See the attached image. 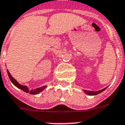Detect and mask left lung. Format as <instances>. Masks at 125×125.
Wrapping results in <instances>:
<instances>
[{
    "label": "left lung",
    "mask_w": 125,
    "mask_h": 125,
    "mask_svg": "<svg viewBox=\"0 0 125 125\" xmlns=\"http://www.w3.org/2000/svg\"><path fill=\"white\" fill-rule=\"evenodd\" d=\"M106 89V87H105V89H101L100 91H96V92H94V91H85V90H84V92H85L86 94H88V95H90V96H94V95H97V94H99V93H101L103 91H104L105 89Z\"/></svg>",
    "instance_id": "1"
}]
</instances>
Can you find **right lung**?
I'll return each instance as SVG.
<instances>
[{
	"mask_svg": "<svg viewBox=\"0 0 125 125\" xmlns=\"http://www.w3.org/2000/svg\"><path fill=\"white\" fill-rule=\"evenodd\" d=\"M7 72H8V76L10 78V80H11V82L13 83V84L14 85H15L17 87L20 89L21 90H22L24 92H27V93H29L30 94H39L40 92H42V91H43L44 89L46 88V86H43V87H40V88H37V89H34V90H31V91H29V89L27 88V86L25 85H20V83H19L18 82H17V80L14 79L13 77L11 76V75L10 74V72L8 71V70H7Z\"/></svg>",
	"mask_w": 125,
	"mask_h": 125,
	"instance_id": "obj_1",
	"label": "right lung"
}]
</instances>
